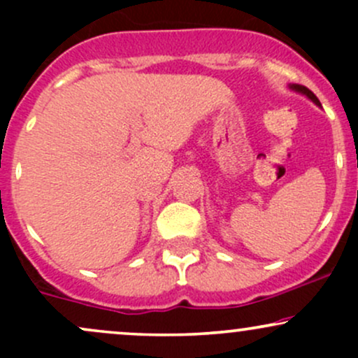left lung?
<instances>
[{"mask_svg": "<svg viewBox=\"0 0 358 358\" xmlns=\"http://www.w3.org/2000/svg\"><path fill=\"white\" fill-rule=\"evenodd\" d=\"M287 87H289L291 90H294V92H298V94H301V96H305V97H308V99H310L311 102H315L316 106H318V108H322V104H320V101H318V97L315 96L313 92H311L310 89L308 87H305V85H299V84H289L287 85Z\"/></svg>", "mask_w": 358, "mask_h": 358, "instance_id": "8db88e82", "label": "left lung"}]
</instances>
